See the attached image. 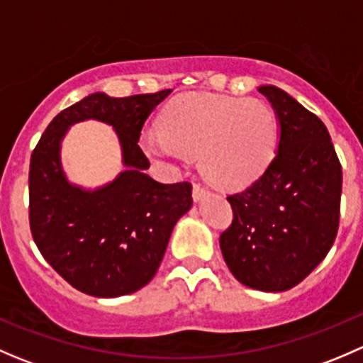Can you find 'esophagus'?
Wrapping results in <instances>:
<instances>
[{
    "instance_id": "esophagus-1",
    "label": "esophagus",
    "mask_w": 363,
    "mask_h": 363,
    "mask_svg": "<svg viewBox=\"0 0 363 363\" xmlns=\"http://www.w3.org/2000/svg\"><path fill=\"white\" fill-rule=\"evenodd\" d=\"M207 195V189L202 188L200 184H193V200H195V202H200V200H203Z\"/></svg>"
}]
</instances>
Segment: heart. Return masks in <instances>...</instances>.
Wrapping results in <instances>:
<instances>
[{"mask_svg": "<svg viewBox=\"0 0 363 363\" xmlns=\"http://www.w3.org/2000/svg\"><path fill=\"white\" fill-rule=\"evenodd\" d=\"M277 142L276 113L265 101L211 93L174 98L161 113V131L142 135L144 151L164 163L199 156L205 181L223 191H240L258 181Z\"/></svg>", "mask_w": 363, "mask_h": 363, "instance_id": "1", "label": "heart"}]
</instances>
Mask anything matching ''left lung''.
Here are the masks:
<instances>
[{
    "instance_id": "8db88e82",
    "label": "left lung",
    "mask_w": 363,
    "mask_h": 363,
    "mask_svg": "<svg viewBox=\"0 0 363 363\" xmlns=\"http://www.w3.org/2000/svg\"><path fill=\"white\" fill-rule=\"evenodd\" d=\"M279 123L265 174L228 196L233 221L219 237L230 272L244 286L286 291L327 256L339 228L342 168L327 126L276 86H259Z\"/></svg>"
}]
</instances>
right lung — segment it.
Segmentation results:
<instances>
[{"mask_svg": "<svg viewBox=\"0 0 363 363\" xmlns=\"http://www.w3.org/2000/svg\"><path fill=\"white\" fill-rule=\"evenodd\" d=\"M170 93L89 94L57 113L33 151V239L50 267L82 294L113 298L144 288L158 272L175 223L191 208V184L155 181L138 147L145 121ZM89 118L114 128L125 164L113 182L94 190L72 185L60 164L69 126Z\"/></svg>", "mask_w": 363, "mask_h": 363, "instance_id": "right-lung-1", "label": "right lung"}]
</instances>
